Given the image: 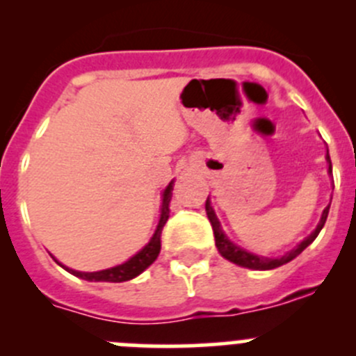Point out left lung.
<instances>
[{
	"label": "left lung",
	"mask_w": 356,
	"mask_h": 356,
	"mask_svg": "<svg viewBox=\"0 0 356 356\" xmlns=\"http://www.w3.org/2000/svg\"><path fill=\"white\" fill-rule=\"evenodd\" d=\"M327 161H329V172H332V165H331V160H329V156H327ZM329 207H331V203L325 207V210H324V213H322V218H321V222H318L317 229H315V231L312 232V234L308 236L307 239H303L300 245H298L296 248H293V250H291L289 253H286L284 257H281V258H265V257H258V254H253V253H248V251L241 250L239 246L232 245V243L229 241L227 238H225L224 232H222L220 224H218L217 217H215L213 208L210 207V201L207 200V203H204V210H207L208 218H210V222H211V227H213L215 246H217V250L220 251L222 257L227 258V260L232 261V264L241 265V267H248V268H254V270H270V268L281 267V265L288 264V261L293 260V258H296L298 254H300L301 251L305 250V248H307L308 245H312V243L315 241V238L318 236V232L322 231L325 220H327Z\"/></svg>",
	"instance_id": "8db88e82"
}]
</instances>
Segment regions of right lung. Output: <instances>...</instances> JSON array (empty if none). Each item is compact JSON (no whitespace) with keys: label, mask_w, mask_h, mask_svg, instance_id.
Segmentation results:
<instances>
[{"label":"right lung","mask_w":356,"mask_h":356,"mask_svg":"<svg viewBox=\"0 0 356 356\" xmlns=\"http://www.w3.org/2000/svg\"><path fill=\"white\" fill-rule=\"evenodd\" d=\"M172 188H174V181L167 186L163 193V203H161V217H160V224H158L155 234H153L152 241L148 243L138 254L127 260L125 264L117 265V267L106 268V270H99V272H77L72 270V268H65V270L74 274L75 277L86 279V281H105V282H124L129 281V279H134L136 275L141 274L145 268H148L153 261L156 260L158 253H160L161 248V231H163V225L167 224L168 220V203H170L172 198Z\"/></svg>","instance_id":"right-lung-1"}]
</instances>
